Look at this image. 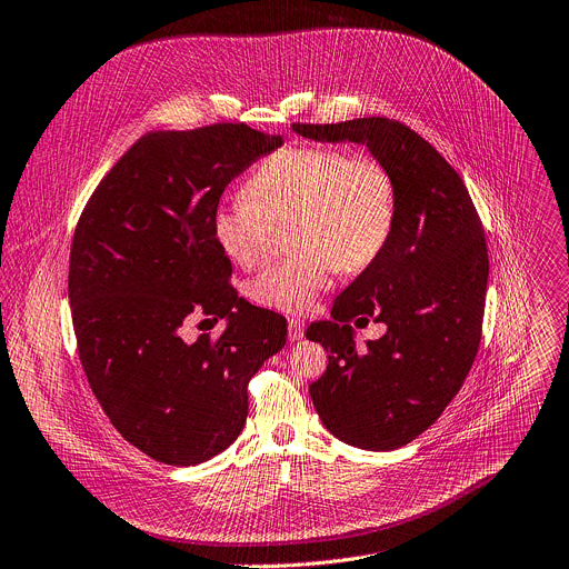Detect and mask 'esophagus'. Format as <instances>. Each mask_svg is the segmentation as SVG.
Returning a JSON list of instances; mask_svg holds the SVG:
<instances>
[{
	"instance_id": "34e87169",
	"label": "esophagus",
	"mask_w": 569,
	"mask_h": 569,
	"mask_svg": "<svg viewBox=\"0 0 569 569\" xmlns=\"http://www.w3.org/2000/svg\"><path fill=\"white\" fill-rule=\"evenodd\" d=\"M288 338H290L292 342L303 338V322H301V320H297V318L288 320Z\"/></svg>"
}]
</instances>
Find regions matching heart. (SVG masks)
<instances>
[{"label":"heart","mask_w":569,"mask_h":569,"mask_svg":"<svg viewBox=\"0 0 569 569\" xmlns=\"http://www.w3.org/2000/svg\"><path fill=\"white\" fill-rule=\"evenodd\" d=\"M397 222V183L383 159L336 144H288L247 179V194L216 206L211 233L238 266H253L290 224L295 253L247 283V295L283 313H301L338 270L370 268Z\"/></svg>","instance_id":"heart-1"}]
</instances>
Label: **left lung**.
<instances>
[{
	"instance_id": "obj_1",
	"label": "left lung",
	"mask_w": 569,
	"mask_h": 569,
	"mask_svg": "<svg viewBox=\"0 0 569 569\" xmlns=\"http://www.w3.org/2000/svg\"><path fill=\"white\" fill-rule=\"evenodd\" d=\"M313 140L363 142L397 183V222L377 261L336 299L308 340L329 353L311 399L347 445L390 451L425 433L468 379L483 331L488 247L475 201L442 153L390 118L295 122ZM372 315L389 331L356 350L348 322ZM368 320V318H366Z\"/></svg>"
}]
</instances>
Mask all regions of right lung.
Segmentation results:
<instances>
[{"label":"right lung","mask_w":569,"mask_h":569,"mask_svg":"<svg viewBox=\"0 0 569 569\" xmlns=\"http://www.w3.org/2000/svg\"><path fill=\"white\" fill-rule=\"evenodd\" d=\"M279 144L244 122L147 131L77 222L68 292L81 368L118 433L159 462L186 468L227 449L249 379L286 345V318L238 297L211 233L231 179ZM197 317L230 325L188 343Z\"/></svg>","instance_id":"add662e5"}]
</instances>
